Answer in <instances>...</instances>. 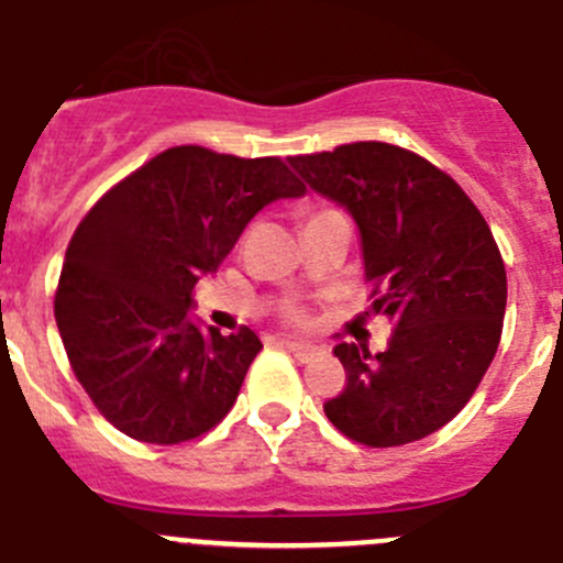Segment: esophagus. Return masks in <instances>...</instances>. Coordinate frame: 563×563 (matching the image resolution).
Masks as SVG:
<instances>
[{
    "instance_id": "obj_1",
    "label": "esophagus",
    "mask_w": 563,
    "mask_h": 563,
    "mask_svg": "<svg viewBox=\"0 0 563 563\" xmlns=\"http://www.w3.org/2000/svg\"><path fill=\"white\" fill-rule=\"evenodd\" d=\"M282 345H285L287 352H292V357L301 360V363H309V360H316L318 354H323V349H318V345L312 343H303V340H282Z\"/></svg>"
}]
</instances>
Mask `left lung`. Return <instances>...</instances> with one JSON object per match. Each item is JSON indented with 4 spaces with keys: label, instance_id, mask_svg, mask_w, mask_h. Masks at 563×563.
Wrapping results in <instances>:
<instances>
[{
    "label": "left lung",
    "instance_id": "obj_1",
    "mask_svg": "<svg viewBox=\"0 0 563 563\" xmlns=\"http://www.w3.org/2000/svg\"><path fill=\"white\" fill-rule=\"evenodd\" d=\"M290 164L360 229L371 309L388 349L340 343L345 388L323 405L343 435L401 446L466 407L497 354L508 278L492 229L446 173L385 142L340 144Z\"/></svg>",
    "mask_w": 563,
    "mask_h": 563
}]
</instances>
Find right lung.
<instances>
[{"label":"right lung","instance_id":"1","mask_svg":"<svg viewBox=\"0 0 563 563\" xmlns=\"http://www.w3.org/2000/svg\"><path fill=\"white\" fill-rule=\"evenodd\" d=\"M303 192L276 156L180 144L91 206L66 247L55 321L77 383L117 430L180 443L225 419L262 340L200 329L192 290L256 211Z\"/></svg>","mask_w":563,"mask_h":563}]
</instances>
